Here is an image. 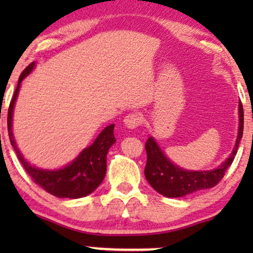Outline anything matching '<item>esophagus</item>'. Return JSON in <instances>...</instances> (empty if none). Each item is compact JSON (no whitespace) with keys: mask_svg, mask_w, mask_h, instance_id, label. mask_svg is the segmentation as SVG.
<instances>
[{"mask_svg":"<svg viewBox=\"0 0 253 253\" xmlns=\"http://www.w3.org/2000/svg\"><path fill=\"white\" fill-rule=\"evenodd\" d=\"M125 126L128 127L130 129H134L136 127H139L143 123V115L139 114V113H129L124 120Z\"/></svg>","mask_w":253,"mask_h":253,"instance_id":"1","label":"esophagus"}]
</instances>
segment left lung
<instances>
[{"label": "left lung", "instance_id": "obj_1", "mask_svg": "<svg viewBox=\"0 0 253 253\" xmlns=\"http://www.w3.org/2000/svg\"><path fill=\"white\" fill-rule=\"evenodd\" d=\"M243 129L244 110L242 102H239V130H238L236 146L232 151L231 156L219 168L211 171H187L176 167L165 157L155 139L150 136L145 143L147 153L145 177L147 182L156 191L167 197H182L188 194L215 187L225 176L229 165L233 163L240 139L243 136Z\"/></svg>", "mask_w": 253, "mask_h": 253}]
</instances>
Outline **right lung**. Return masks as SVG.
Instances as JSON below:
<instances>
[{"label": "right lung", "mask_w": 253, "mask_h": 253, "mask_svg": "<svg viewBox=\"0 0 253 253\" xmlns=\"http://www.w3.org/2000/svg\"><path fill=\"white\" fill-rule=\"evenodd\" d=\"M36 63H31L22 71L19 77V83L11 98L9 108H8V134L11 146L15 150L17 158L21 162L26 172L32 177L34 183L56 197H69V199H80L91 194L106 176L107 170V153L109 147L115 143L114 125H109L98 134L95 141L89 147L84 149L81 155L68 167L59 170H42L32 167L26 162L21 152L16 147L15 140L11 130V121H13V109L15 100L19 94L20 84L22 80L33 70Z\"/></svg>", "instance_id": "obj_1"}]
</instances>
